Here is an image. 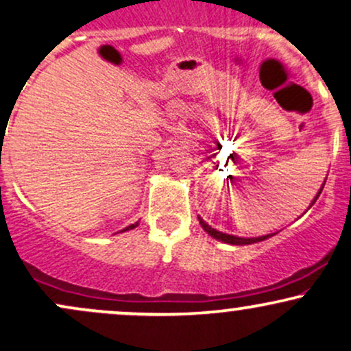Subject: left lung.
Returning a JSON list of instances; mask_svg holds the SVG:
<instances>
[{"mask_svg":"<svg viewBox=\"0 0 351 351\" xmlns=\"http://www.w3.org/2000/svg\"><path fill=\"white\" fill-rule=\"evenodd\" d=\"M325 180H327V178H325ZM324 184H325V181L322 183V186H320L317 194H315L314 199H312L311 206H309V208H307V209H311L312 206H314V202L319 199L320 193H322V189H324ZM307 209H306V210H307ZM197 219H199V223H201L202 229H204V232H208L210 237H214L216 240H221V242L229 243V245H252V243H256V242H263V240H267V239H269V237H273V235H276V234H268V235H260V237H237V235L223 234V232H221V230L213 229V227H210L209 223L206 222L204 219H202L201 216H197Z\"/></svg>","mask_w":351,"mask_h":351,"instance_id":"obj_1","label":"left lung"}]
</instances>
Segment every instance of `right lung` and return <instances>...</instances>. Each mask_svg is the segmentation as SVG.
I'll use <instances>...</instances> for the list:
<instances>
[{"label": "right lung", "mask_w": 351, "mask_h": 351, "mask_svg": "<svg viewBox=\"0 0 351 351\" xmlns=\"http://www.w3.org/2000/svg\"><path fill=\"white\" fill-rule=\"evenodd\" d=\"M138 226V222H135V223H130V226H128L125 227V229H122L121 232H128V230H132V229H135V227Z\"/></svg>", "instance_id": "add662e5"}]
</instances>
